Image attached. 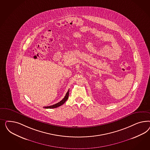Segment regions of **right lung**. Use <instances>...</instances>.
I'll use <instances>...</instances> for the list:
<instances>
[{
    "instance_id": "obj_1",
    "label": "right lung",
    "mask_w": 150,
    "mask_h": 150,
    "mask_svg": "<svg viewBox=\"0 0 150 150\" xmlns=\"http://www.w3.org/2000/svg\"><path fill=\"white\" fill-rule=\"evenodd\" d=\"M69 95V90H68V91L67 92V93H66V95L65 96V97H64V98L62 100H60L59 102L56 103V104H55V105H52L47 106V107H44L43 108L48 109V108H55L58 107L59 106L63 105L64 103L67 101V100L68 99Z\"/></svg>"
}]
</instances>
